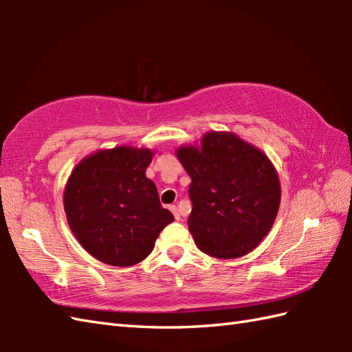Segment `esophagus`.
I'll return each mask as SVG.
<instances>
[{
    "instance_id": "34e87169",
    "label": "esophagus",
    "mask_w": 352,
    "mask_h": 352,
    "mask_svg": "<svg viewBox=\"0 0 352 352\" xmlns=\"http://www.w3.org/2000/svg\"><path fill=\"white\" fill-rule=\"evenodd\" d=\"M169 210L174 213V216H175V219L177 221H180V213H178V208H177V206H169Z\"/></svg>"
}]
</instances>
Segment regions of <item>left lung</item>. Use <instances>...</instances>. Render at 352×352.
Instances as JSON below:
<instances>
[{"label":"left lung","mask_w":352,"mask_h":352,"mask_svg":"<svg viewBox=\"0 0 352 352\" xmlns=\"http://www.w3.org/2000/svg\"><path fill=\"white\" fill-rule=\"evenodd\" d=\"M175 155L192 178L188 226L198 248L223 260L257 248L281 201L269 157L230 131H208L199 145H183Z\"/></svg>","instance_id":"obj_1"}]
</instances>
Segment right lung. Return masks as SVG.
<instances>
[{"label": "right lung", "instance_id": "add662e5", "mask_svg": "<svg viewBox=\"0 0 352 352\" xmlns=\"http://www.w3.org/2000/svg\"><path fill=\"white\" fill-rule=\"evenodd\" d=\"M153 155L130 145L98 149L71 172L63 192L66 219L78 243L102 263H140L174 221L145 175Z\"/></svg>", "mask_w": 352, "mask_h": 352}]
</instances>
